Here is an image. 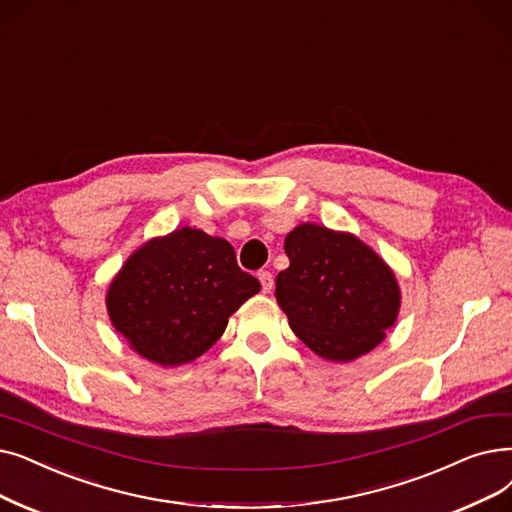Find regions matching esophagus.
Here are the masks:
<instances>
[{
	"instance_id": "esophagus-1",
	"label": "esophagus",
	"mask_w": 512,
	"mask_h": 512,
	"mask_svg": "<svg viewBox=\"0 0 512 512\" xmlns=\"http://www.w3.org/2000/svg\"><path fill=\"white\" fill-rule=\"evenodd\" d=\"M257 278H259V282H261L263 293H272V288H274V276H272L270 272L261 270V272L257 274Z\"/></svg>"
}]
</instances>
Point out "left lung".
I'll return each instance as SVG.
<instances>
[{"label": "left lung", "instance_id": "1", "mask_svg": "<svg viewBox=\"0 0 512 512\" xmlns=\"http://www.w3.org/2000/svg\"><path fill=\"white\" fill-rule=\"evenodd\" d=\"M284 251L291 265L276 276V301L311 351L345 364L383 343L402 291L379 253L309 221L286 234Z\"/></svg>", "mask_w": 512, "mask_h": 512}]
</instances>
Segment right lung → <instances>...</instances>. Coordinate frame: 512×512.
Instances as JSON below:
<instances>
[{
  "instance_id": "obj_1",
  "label": "right lung",
  "mask_w": 512,
  "mask_h": 512,
  "mask_svg": "<svg viewBox=\"0 0 512 512\" xmlns=\"http://www.w3.org/2000/svg\"><path fill=\"white\" fill-rule=\"evenodd\" d=\"M259 288L238 268L228 240L184 226L127 257L108 286L106 309L133 351L175 368L211 349Z\"/></svg>"
}]
</instances>
